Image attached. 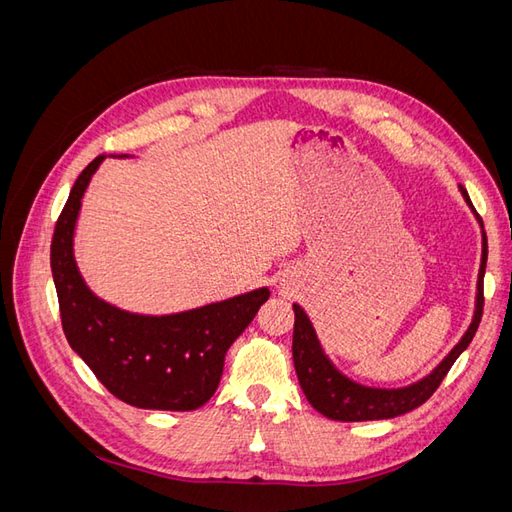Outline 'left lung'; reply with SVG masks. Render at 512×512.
<instances>
[{"label": "left lung", "instance_id": "8db88e82", "mask_svg": "<svg viewBox=\"0 0 512 512\" xmlns=\"http://www.w3.org/2000/svg\"><path fill=\"white\" fill-rule=\"evenodd\" d=\"M461 194L466 196L468 205L472 207V200L468 192L461 188ZM485 267H487V235L483 232V262H480L478 273V294H476V312L474 320L461 342L451 350V354L431 371L427 378L421 382L410 384L406 389H371V386L356 384L350 378L333 367V363L324 356L316 331L309 322L307 314L299 305H294V333H292V359L294 369H297L299 384L307 397L320 414L333 421H380V418H393L399 414H406L438 391L448 369L459 359V354L466 350L476 335V329L483 318V280H485Z\"/></svg>", "mask_w": 512, "mask_h": 512}]
</instances>
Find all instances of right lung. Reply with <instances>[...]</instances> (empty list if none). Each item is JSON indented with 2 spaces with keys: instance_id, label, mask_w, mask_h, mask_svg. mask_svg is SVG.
Here are the masks:
<instances>
[{
  "instance_id": "1",
  "label": "right lung",
  "mask_w": 512,
  "mask_h": 512,
  "mask_svg": "<svg viewBox=\"0 0 512 512\" xmlns=\"http://www.w3.org/2000/svg\"><path fill=\"white\" fill-rule=\"evenodd\" d=\"M104 156L74 181L61 209L51 269L68 344L117 399L136 408L188 412L218 389L226 352L269 299V288L173 316H138L100 301L76 269L72 235L81 198Z\"/></svg>"
}]
</instances>
